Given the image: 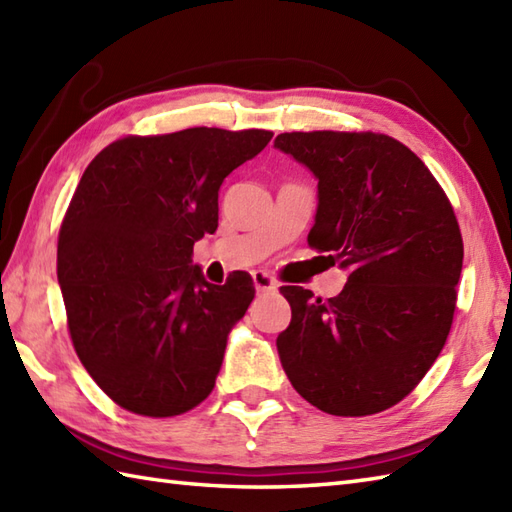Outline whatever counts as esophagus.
I'll return each instance as SVG.
<instances>
[{
	"label": "esophagus",
	"mask_w": 512,
	"mask_h": 512,
	"mask_svg": "<svg viewBox=\"0 0 512 512\" xmlns=\"http://www.w3.org/2000/svg\"><path fill=\"white\" fill-rule=\"evenodd\" d=\"M253 284H255L257 292H273L279 286L273 277H270L268 273H264V270H255V273H253Z\"/></svg>",
	"instance_id": "esophagus-1"
}]
</instances>
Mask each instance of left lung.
Here are the masks:
<instances>
[{
  "mask_svg": "<svg viewBox=\"0 0 512 512\" xmlns=\"http://www.w3.org/2000/svg\"><path fill=\"white\" fill-rule=\"evenodd\" d=\"M275 147L319 180L308 244L350 273L325 301L281 288L292 308L277 336L281 365L325 413L385 411L447 343L464 257L453 206L424 162L385 134L292 132Z\"/></svg>",
  "mask_w": 512,
  "mask_h": 512,
  "instance_id": "8db88e82",
  "label": "left lung"
}]
</instances>
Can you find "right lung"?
Segmentation results:
<instances>
[{
    "mask_svg": "<svg viewBox=\"0 0 512 512\" xmlns=\"http://www.w3.org/2000/svg\"><path fill=\"white\" fill-rule=\"evenodd\" d=\"M270 138L217 127L127 136L85 169L59 231L57 275L74 350L123 409L169 418L211 394L255 286L248 273L209 284L193 244L215 233L224 178Z\"/></svg>",
    "mask_w": 512,
    "mask_h": 512,
    "instance_id": "add662e5",
    "label": "right lung"
}]
</instances>
